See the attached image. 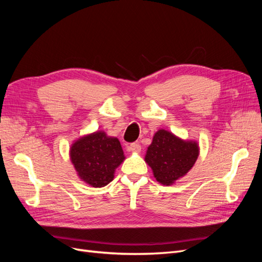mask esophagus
Masks as SVG:
<instances>
[{
    "label": "esophagus",
    "instance_id": "1",
    "mask_svg": "<svg viewBox=\"0 0 262 262\" xmlns=\"http://www.w3.org/2000/svg\"><path fill=\"white\" fill-rule=\"evenodd\" d=\"M129 152H134V153H139L141 152V145L139 143H131L128 146Z\"/></svg>",
    "mask_w": 262,
    "mask_h": 262
}]
</instances>
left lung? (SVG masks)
Listing matches in <instances>:
<instances>
[{"label": "left lung", "mask_w": 262, "mask_h": 262, "mask_svg": "<svg viewBox=\"0 0 262 262\" xmlns=\"http://www.w3.org/2000/svg\"><path fill=\"white\" fill-rule=\"evenodd\" d=\"M198 155L199 147L195 142L184 141L168 131L158 130L147 147L145 162L153 169L156 180L169 186L191 169Z\"/></svg>", "instance_id": "8db88e82"}]
</instances>
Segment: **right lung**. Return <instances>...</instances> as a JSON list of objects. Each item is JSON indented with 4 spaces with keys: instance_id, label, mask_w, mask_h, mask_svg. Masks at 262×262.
<instances>
[{
    "instance_id": "obj_1",
    "label": "right lung",
    "mask_w": 262,
    "mask_h": 262,
    "mask_svg": "<svg viewBox=\"0 0 262 262\" xmlns=\"http://www.w3.org/2000/svg\"><path fill=\"white\" fill-rule=\"evenodd\" d=\"M70 156L78 177L95 188L113 181L116 168L124 160L119 140L102 131L78 139L71 146Z\"/></svg>"
}]
</instances>
